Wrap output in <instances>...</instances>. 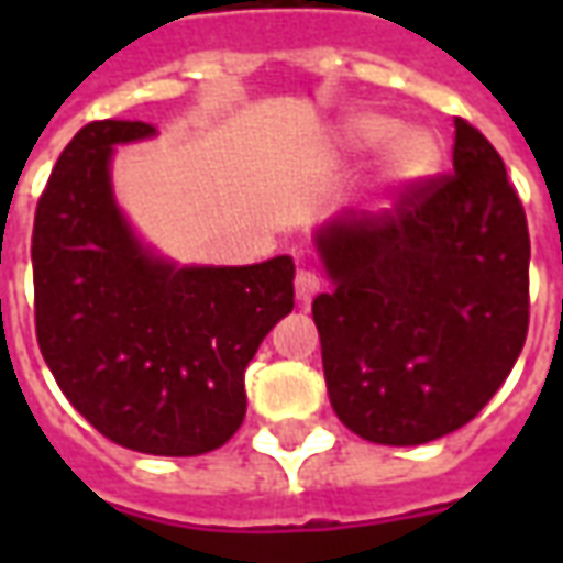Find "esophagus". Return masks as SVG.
I'll list each match as a JSON object with an SVG mask.
<instances>
[{"label":"esophagus","instance_id":"34e87169","mask_svg":"<svg viewBox=\"0 0 563 563\" xmlns=\"http://www.w3.org/2000/svg\"><path fill=\"white\" fill-rule=\"evenodd\" d=\"M322 292V280H319L313 271H298L295 274V295L301 298V301H310V298H317Z\"/></svg>","mask_w":563,"mask_h":563}]
</instances>
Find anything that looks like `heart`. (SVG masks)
<instances>
[{
  "label": "heart",
  "instance_id": "obj_1",
  "mask_svg": "<svg viewBox=\"0 0 563 563\" xmlns=\"http://www.w3.org/2000/svg\"><path fill=\"white\" fill-rule=\"evenodd\" d=\"M346 147L358 153L386 150V177L398 184H413L431 174L440 162V141L424 129H404L395 117L355 114L343 126Z\"/></svg>",
  "mask_w": 563,
  "mask_h": 563
}]
</instances>
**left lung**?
I'll return each mask as SVG.
<instances>
[{"mask_svg": "<svg viewBox=\"0 0 563 563\" xmlns=\"http://www.w3.org/2000/svg\"><path fill=\"white\" fill-rule=\"evenodd\" d=\"M452 168L407 186L395 208L343 210L313 234L331 280L313 301L331 407L383 446L471 422L528 334L525 208L497 150L461 117Z\"/></svg>", "mask_w": 563, "mask_h": 563, "instance_id": "obj_1", "label": "left lung"}]
</instances>
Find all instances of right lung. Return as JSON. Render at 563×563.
<instances>
[{
    "instance_id": "add662e5",
    "label": "right lung",
    "mask_w": 563,
    "mask_h": 563,
    "mask_svg": "<svg viewBox=\"0 0 563 563\" xmlns=\"http://www.w3.org/2000/svg\"><path fill=\"white\" fill-rule=\"evenodd\" d=\"M141 120H96L59 153L32 229L35 334L71 407L120 446L205 455L241 428L244 371L295 307L292 256L177 265L141 244L111 186Z\"/></svg>"
}]
</instances>
